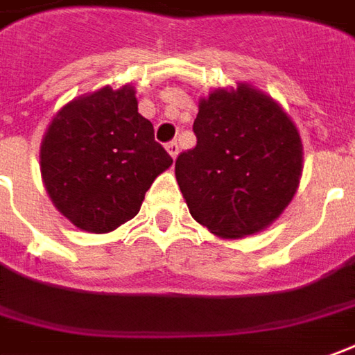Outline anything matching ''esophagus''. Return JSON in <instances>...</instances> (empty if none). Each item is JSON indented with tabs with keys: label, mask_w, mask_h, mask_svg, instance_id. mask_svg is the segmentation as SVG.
<instances>
[{
	"label": "esophagus",
	"mask_w": 355,
	"mask_h": 355,
	"mask_svg": "<svg viewBox=\"0 0 355 355\" xmlns=\"http://www.w3.org/2000/svg\"><path fill=\"white\" fill-rule=\"evenodd\" d=\"M165 149H167V153L171 155V157L177 159V155H178V144H177V141H168L167 146H165Z\"/></svg>",
	"instance_id": "esophagus-1"
}]
</instances>
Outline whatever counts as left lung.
I'll return each mask as SVG.
<instances>
[{"mask_svg": "<svg viewBox=\"0 0 355 355\" xmlns=\"http://www.w3.org/2000/svg\"><path fill=\"white\" fill-rule=\"evenodd\" d=\"M198 144L175 175L190 216L219 239L260 233L284 214L303 173L297 126L248 83L218 87L198 103Z\"/></svg>", "mask_w": 355, "mask_h": 355, "instance_id": "obj_1", "label": "left lung"}]
</instances>
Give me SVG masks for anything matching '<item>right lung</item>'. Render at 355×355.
<instances>
[{
  "label": "right lung",
  "mask_w": 355,
  "mask_h": 355,
  "mask_svg": "<svg viewBox=\"0 0 355 355\" xmlns=\"http://www.w3.org/2000/svg\"><path fill=\"white\" fill-rule=\"evenodd\" d=\"M173 159L137 112L134 85L101 87L58 110L40 141V175L54 208L87 233L136 218Z\"/></svg>",
  "instance_id": "1"
}]
</instances>
